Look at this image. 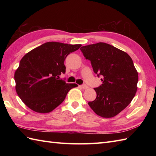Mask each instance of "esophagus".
<instances>
[{"label": "esophagus", "mask_w": 156, "mask_h": 156, "mask_svg": "<svg viewBox=\"0 0 156 156\" xmlns=\"http://www.w3.org/2000/svg\"><path fill=\"white\" fill-rule=\"evenodd\" d=\"M81 87H82V88H83V89H87V88H88V86L86 85V84H82L81 86Z\"/></svg>", "instance_id": "esophagus-1"}]
</instances>
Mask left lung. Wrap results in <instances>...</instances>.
I'll list each match as a JSON object with an SVG mask.
<instances>
[{"label": "left lung", "instance_id": "left-lung-1", "mask_svg": "<svg viewBox=\"0 0 156 156\" xmlns=\"http://www.w3.org/2000/svg\"><path fill=\"white\" fill-rule=\"evenodd\" d=\"M80 50L90 60L93 71L102 76L97 98L88 105L102 117H113L130 104L137 92L138 73L127 53L105 43L82 46Z\"/></svg>", "mask_w": 156, "mask_h": 156}]
</instances>
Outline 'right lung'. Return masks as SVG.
Instances as JSON below:
<instances>
[{"label": "right lung", "instance_id": "obj_1", "mask_svg": "<svg viewBox=\"0 0 156 156\" xmlns=\"http://www.w3.org/2000/svg\"><path fill=\"white\" fill-rule=\"evenodd\" d=\"M80 44L47 42L23 56L15 73L16 92L26 106L40 113L54 110L69 90L77 87L59 79L65 74L64 60Z\"/></svg>", "mask_w": 156, "mask_h": 156}]
</instances>
